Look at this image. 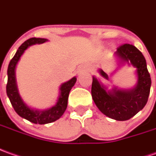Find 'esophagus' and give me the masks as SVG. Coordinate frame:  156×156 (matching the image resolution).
Wrapping results in <instances>:
<instances>
[{
  "label": "esophagus",
  "instance_id": "1",
  "mask_svg": "<svg viewBox=\"0 0 156 156\" xmlns=\"http://www.w3.org/2000/svg\"><path fill=\"white\" fill-rule=\"evenodd\" d=\"M80 72H82V69H81V70H80Z\"/></svg>",
  "mask_w": 156,
  "mask_h": 156
}]
</instances>
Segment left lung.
<instances>
[{
  "label": "left lung",
  "instance_id": "1",
  "mask_svg": "<svg viewBox=\"0 0 156 156\" xmlns=\"http://www.w3.org/2000/svg\"><path fill=\"white\" fill-rule=\"evenodd\" d=\"M115 55L121 63L126 62L136 68V85L131 90H119L114 87L112 90H107V88L93 77L91 96L102 114L124 121L132 118L144 108L149 96L151 78L144 56L135 46L129 43L122 44L117 48Z\"/></svg>",
  "mask_w": 156,
  "mask_h": 156
}]
</instances>
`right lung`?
Wrapping results in <instances>:
<instances>
[{
    "label": "right lung",
    "instance_id": "1",
    "mask_svg": "<svg viewBox=\"0 0 156 156\" xmlns=\"http://www.w3.org/2000/svg\"><path fill=\"white\" fill-rule=\"evenodd\" d=\"M45 38L32 37L26 40L21 44L19 49L16 52L15 55L12 59L7 68V95L10 100L12 106L15 110V112L20 117L25 119L34 124L44 125L48 123L54 122L60 119L65 113L67 107V100L69 96L70 90L74 86L77 81L76 77H74L69 81L61 84L60 88V96L57 100L56 104L50 108L46 110H37L30 108L25 104L22 100L21 96L18 90V87L16 83L15 68L21 55L24 54L25 49L34 44H40L47 42Z\"/></svg>",
    "mask_w": 156,
    "mask_h": 156
}]
</instances>
